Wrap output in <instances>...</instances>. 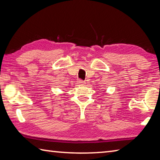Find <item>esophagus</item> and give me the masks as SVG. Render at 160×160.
<instances>
[{
    "mask_svg": "<svg viewBox=\"0 0 160 160\" xmlns=\"http://www.w3.org/2000/svg\"><path fill=\"white\" fill-rule=\"evenodd\" d=\"M78 84H79V85H85V82L84 80H78Z\"/></svg>",
    "mask_w": 160,
    "mask_h": 160,
    "instance_id": "1",
    "label": "esophagus"
}]
</instances>
